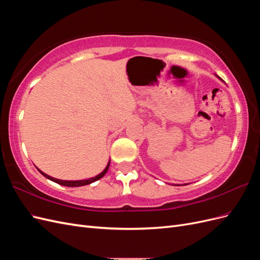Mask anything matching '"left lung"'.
Instances as JSON below:
<instances>
[{
	"mask_svg": "<svg viewBox=\"0 0 260 260\" xmlns=\"http://www.w3.org/2000/svg\"><path fill=\"white\" fill-rule=\"evenodd\" d=\"M175 185H181V184H175ZM182 185H186V184H182Z\"/></svg>",
	"mask_w": 260,
	"mask_h": 260,
	"instance_id": "1",
	"label": "left lung"
}]
</instances>
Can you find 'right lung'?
<instances>
[{"label": "right lung", "instance_id": "right-lung-1", "mask_svg": "<svg viewBox=\"0 0 260 260\" xmlns=\"http://www.w3.org/2000/svg\"><path fill=\"white\" fill-rule=\"evenodd\" d=\"M109 164H111V160L108 161V164H107V166L105 167V169H104L103 171H102L101 174H99L98 176L93 177V178H89V179H83V180H59V179L53 178V177H51V176H49V175L44 174V172H43V171H41V170L39 169V168H37V169L39 170V172H40V174H41L42 176H44L46 179H49V180L53 181V182H55V183L60 184V185H64V186L75 187V186H82V185H88V184H91V183H93V182H95V181L100 180L101 178H103V177L105 176L106 172H107L108 168H109Z\"/></svg>", "mask_w": 260, "mask_h": 260}]
</instances>
